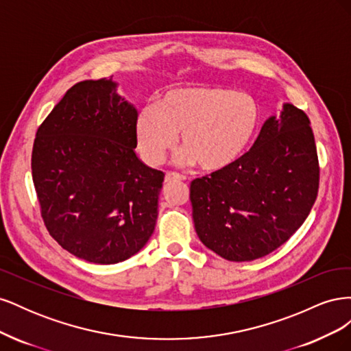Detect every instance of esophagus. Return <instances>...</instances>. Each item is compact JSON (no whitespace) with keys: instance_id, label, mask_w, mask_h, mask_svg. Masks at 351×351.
<instances>
[{"instance_id":"esophagus-1","label":"esophagus","mask_w":351,"mask_h":351,"mask_svg":"<svg viewBox=\"0 0 351 351\" xmlns=\"http://www.w3.org/2000/svg\"><path fill=\"white\" fill-rule=\"evenodd\" d=\"M177 180H184V177L182 174H177V173H167L165 174V183L177 182Z\"/></svg>"}]
</instances>
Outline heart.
Listing matches in <instances>:
<instances>
[{
  "instance_id": "b5f03b06",
  "label": "heart",
  "mask_w": 351,
  "mask_h": 351,
  "mask_svg": "<svg viewBox=\"0 0 351 351\" xmlns=\"http://www.w3.org/2000/svg\"><path fill=\"white\" fill-rule=\"evenodd\" d=\"M261 124L258 101L221 86H180L167 90L158 107L147 105L136 120L137 147L145 162L158 165L177 143L183 165L221 171L246 154Z\"/></svg>"
}]
</instances>
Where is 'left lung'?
<instances>
[{"label":"left lung","instance_id":"left-lung-1","mask_svg":"<svg viewBox=\"0 0 351 351\" xmlns=\"http://www.w3.org/2000/svg\"><path fill=\"white\" fill-rule=\"evenodd\" d=\"M319 187L309 117L284 104L263 123L252 149L227 169L190 184L200 241L232 262L259 259L300 228Z\"/></svg>","mask_w":351,"mask_h":351}]
</instances>
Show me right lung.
<instances>
[{"mask_svg": "<svg viewBox=\"0 0 351 351\" xmlns=\"http://www.w3.org/2000/svg\"><path fill=\"white\" fill-rule=\"evenodd\" d=\"M137 110L110 79L71 86L39 125L32 178L45 227L93 263L123 262L152 236L164 173L137 158Z\"/></svg>", "mask_w": 351, "mask_h": 351, "instance_id": "right-lung-1", "label": "right lung"}]
</instances>
